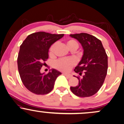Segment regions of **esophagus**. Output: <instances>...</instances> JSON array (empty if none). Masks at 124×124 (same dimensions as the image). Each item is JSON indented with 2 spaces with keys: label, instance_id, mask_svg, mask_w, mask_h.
Returning <instances> with one entry per match:
<instances>
[{
  "label": "esophagus",
  "instance_id": "34e87169",
  "mask_svg": "<svg viewBox=\"0 0 124 124\" xmlns=\"http://www.w3.org/2000/svg\"><path fill=\"white\" fill-rule=\"evenodd\" d=\"M63 74L64 75V76H66V77L67 78H70L72 77V76H71V74H66V73H63Z\"/></svg>",
  "mask_w": 124,
  "mask_h": 124
}]
</instances>
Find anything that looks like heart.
Returning a JSON list of instances; mask_svg holds the SVG:
<instances>
[{
    "label": "heart",
    "mask_w": 124,
    "mask_h": 124,
    "mask_svg": "<svg viewBox=\"0 0 124 124\" xmlns=\"http://www.w3.org/2000/svg\"><path fill=\"white\" fill-rule=\"evenodd\" d=\"M67 47L71 50H76L79 46V43L74 39H68L66 41ZM57 46V43H54L51 45L49 49L50 55L54 54L55 48ZM76 65V61L70 58L59 59L54 63L55 68L61 71L67 72L71 69V67Z\"/></svg>",
    "instance_id": "obj_1"
}]
</instances>
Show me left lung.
<instances>
[{
	"label": "left lung",
	"instance_id": "left-lung-1",
	"mask_svg": "<svg viewBox=\"0 0 124 124\" xmlns=\"http://www.w3.org/2000/svg\"><path fill=\"white\" fill-rule=\"evenodd\" d=\"M70 35L80 42L84 50L82 59L74 70L83 76L77 77L79 83L70 89L78 97L92 96L104 82L108 67V55L101 41L94 36L84 32Z\"/></svg>",
	"mask_w": 124,
	"mask_h": 124
}]
</instances>
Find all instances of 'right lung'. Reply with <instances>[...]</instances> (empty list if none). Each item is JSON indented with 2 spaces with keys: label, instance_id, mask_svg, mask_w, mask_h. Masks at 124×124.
I'll return each instance as SVG.
<instances>
[{
  "label": "right lung",
  "instance_id": "1",
  "mask_svg": "<svg viewBox=\"0 0 124 124\" xmlns=\"http://www.w3.org/2000/svg\"><path fill=\"white\" fill-rule=\"evenodd\" d=\"M63 35L39 31L28 35L20 45L17 59L19 73L24 86L31 93L46 94L54 88L61 73L52 69L47 74H42L40 70L48 58L50 47Z\"/></svg>",
  "mask_w": 124,
  "mask_h": 124
}]
</instances>
